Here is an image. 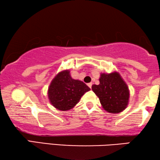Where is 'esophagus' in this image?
I'll use <instances>...</instances> for the list:
<instances>
[{
  "instance_id": "1",
  "label": "esophagus",
  "mask_w": 160,
  "mask_h": 160,
  "mask_svg": "<svg viewBox=\"0 0 160 160\" xmlns=\"http://www.w3.org/2000/svg\"><path fill=\"white\" fill-rule=\"evenodd\" d=\"M92 82H89V83H88V86L90 88H92Z\"/></svg>"
}]
</instances>
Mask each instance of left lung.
<instances>
[{"label": "left lung", "mask_w": 160, "mask_h": 160, "mask_svg": "<svg viewBox=\"0 0 160 160\" xmlns=\"http://www.w3.org/2000/svg\"><path fill=\"white\" fill-rule=\"evenodd\" d=\"M92 90L99 97L103 109L108 112L120 113L128 106V88L117 72L102 73L99 85H93Z\"/></svg>", "instance_id": "1"}]
</instances>
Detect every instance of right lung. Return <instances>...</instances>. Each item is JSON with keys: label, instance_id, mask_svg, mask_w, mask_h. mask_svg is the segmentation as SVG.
I'll use <instances>...</instances> for the list:
<instances>
[{"label": "right lung", "instance_id": "1", "mask_svg": "<svg viewBox=\"0 0 160 160\" xmlns=\"http://www.w3.org/2000/svg\"><path fill=\"white\" fill-rule=\"evenodd\" d=\"M90 88L85 83L72 79L69 70H63L51 81L48 90L51 104L61 111L71 109Z\"/></svg>", "mask_w": 160, "mask_h": 160}]
</instances>
